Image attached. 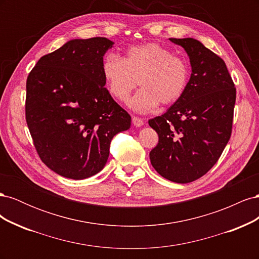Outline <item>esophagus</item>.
Segmentation results:
<instances>
[{"label":"esophagus","mask_w":259,"mask_h":259,"mask_svg":"<svg viewBox=\"0 0 259 259\" xmlns=\"http://www.w3.org/2000/svg\"><path fill=\"white\" fill-rule=\"evenodd\" d=\"M132 122L136 127H140V126H143V125H144V120L140 119V117H138V116H133Z\"/></svg>","instance_id":"obj_1"}]
</instances>
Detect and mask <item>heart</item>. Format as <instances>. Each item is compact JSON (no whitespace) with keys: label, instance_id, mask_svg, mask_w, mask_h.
<instances>
[{"label":"heart","instance_id":"heart-1","mask_svg":"<svg viewBox=\"0 0 259 259\" xmlns=\"http://www.w3.org/2000/svg\"><path fill=\"white\" fill-rule=\"evenodd\" d=\"M101 71L108 93L122 103L139 82L142 89L131 101V107L139 112H150L160 103H175L184 95L190 80L188 61L153 42L131 46L123 59L108 55Z\"/></svg>","mask_w":259,"mask_h":259}]
</instances>
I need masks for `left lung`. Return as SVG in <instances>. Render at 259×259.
<instances>
[{
    "label": "left lung",
    "mask_w": 259,
    "mask_h": 259,
    "mask_svg": "<svg viewBox=\"0 0 259 259\" xmlns=\"http://www.w3.org/2000/svg\"><path fill=\"white\" fill-rule=\"evenodd\" d=\"M169 40L185 49L192 72L184 95L165 113L149 120L159 136L149 155L162 177L188 184L205 175L228 144L236 88L225 61L200 41Z\"/></svg>",
    "instance_id": "1"
}]
</instances>
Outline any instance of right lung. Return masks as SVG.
I'll return each instance as SVG.
<instances>
[{
    "instance_id": "obj_1",
    "label": "right lung",
    "mask_w": 259,
    "mask_h": 259,
    "mask_svg": "<svg viewBox=\"0 0 259 259\" xmlns=\"http://www.w3.org/2000/svg\"><path fill=\"white\" fill-rule=\"evenodd\" d=\"M106 37L75 38L38 59L27 77L26 121L35 150L60 176L85 179L104 168L110 143L131 115L105 88Z\"/></svg>"
}]
</instances>
